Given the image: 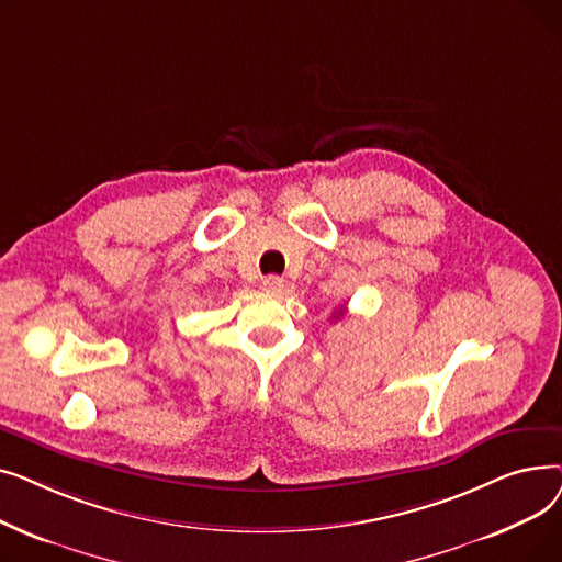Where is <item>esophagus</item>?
Returning <instances> with one entry per match:
<instances>
[{
    "label": "esophagus",
    "instance_id": "esophagus-1",
    "mask_svg": "<svg viewBox=\"0 0 562 562\" xmlns=\"http://www.w3.org/2000/svg\"><path fill=\"white\" fill-rule=\"evenodd\" d=\"M261 289H263L266 293H280V291L284 289V280H282L280 276H266V278L261 280Z\"/></svg>",
    "mask_w": 562,
    "mask_h": 562
}]
</instances>
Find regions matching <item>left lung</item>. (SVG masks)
<instances>
[{"label":"left lung","mask_w":562,"mask_h":562,"mask_svg":"<svg viewBox=\"0 0 562 562\" xmlns=\"http://www.w3.org/2000/svg\"><path fill=\"white\" fill-rule=\"evenodd\" d=\"M341 314H344V310H339V314H337V316H341Z\"/></svg>","instance_id":"obj_1"}]
</instances>
